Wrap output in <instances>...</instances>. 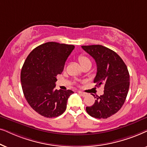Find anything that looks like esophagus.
Returning <instances> with one entry per match:
<instances>
[{"label": "esophagus", "mask_w": 147, "mask_h": 147, "mask_svg": "<svg viewBox=\"0 0 147 147\" xmlns=\"http://www.w3.org/2000/svg\"><path fill=\"white\" fill-rule=\"evenodd\" d=\"M78 93H79V94H80V95H81L82 96H83V97H85L86 96H87V94L85 93V92L79 91V92H78Z\"/></svg>", "instance_id": "1"}]
</instances>
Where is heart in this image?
Listing matches in <instances>:
<instances>
[{"instance_id": "b5f03b06", "label": "heart", "mask_w": 147, "mask_h": 147, "mask_svg": "<svg viewBox=\"0 0 147 147\" xmlns=\"http://www.w3.org/2000/svg\"><path fill=\"white\" fill-rule=\"evenodd\" d=\"M78 61H79L82 67H83V66L86 65H88V64H91L90 59L84 55H80L78 56Z\"/></svg>"}]
</instances>
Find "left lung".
Wrapping results in <instances>:
<instances>
[{"instance_id": "1", "label": "left lung", "mask_w": 147, "mask_h": 147, "mask_svg": "<svg viewBox=\"0 0 147 147\" xmlns=\"http://www.w3.org/2000/svg\"><path fill=\"white\" fill-rule=\"evenodd\" d=\"M82 47L96 61L97 73L94 80L97 84L96 86H103L104 89L103 95L95 97L94 104L86 107V111L94 118H107L116 114L125 102L130 86L127 67L116 52L104 46Z\"/></svg>"}]
</instances>
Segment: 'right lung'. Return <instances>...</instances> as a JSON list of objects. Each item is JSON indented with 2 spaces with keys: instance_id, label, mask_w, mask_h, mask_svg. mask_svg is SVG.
I'll list each match as a JSON object with an SVG mask.
<instances>
[{
  "instance_id": "obj_1",
  "label": "right lung",
  "mask_w": 147,
  "mask_h": 147,
  "mask_svg": "<svg viewBox=\"0 0 147 147\" xmlns=\"http://www.w3.org/2000/svg\"><path fill=\"white\" fill-rule=\"evenodd\" d=\"M75 46L47 42L35 48L25 59L21 81L25 99L31 107L46 118L59 116L65 112L70 90H55L57 75Z\"/></svg>"
}]
</instances>
